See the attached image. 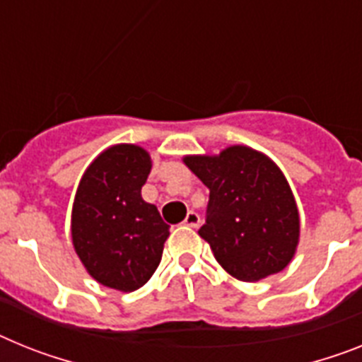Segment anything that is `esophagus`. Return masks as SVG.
Listing matches in <instances>:
<instances>
[{
	"instance_id": "esophagus-1",
	"label": "esophagus",
	"mask_w": 362,
	"mask_h": 362,
	"mask_svg": "<svg viewBox=\"0 0 362 362\" xmlns=\"http://www.w3.org/2000/svg\"><path fill=\"white\" fill-rule=\"evenodd\" d=\"M184 224L191 228H199L200 226V215L197 211H187L186 218H184Z\"/></svg>"
}]
</instances>
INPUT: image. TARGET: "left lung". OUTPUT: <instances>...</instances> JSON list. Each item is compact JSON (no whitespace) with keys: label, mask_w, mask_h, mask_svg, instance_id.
Masks as SVG:
<instances>
[{"label":"left lung","mask_w":362,"mask_h":362,"mask_svg":"<svg viewBox=\"0 0 362 362\" xmlns=\"http://www.w3.org/2000/svg\"><path fill=\"white\" fill-rule=\"evenodd\" d=\"M184 162L209 189L199 235L228 274L257 281L289 265L298 245V209L269 158L235 145L218 156H187Z\"/></svg>","instance_id":"left-lung-1"}]
</instances>
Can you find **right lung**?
Returning a JSON list of instances; mask_svg holds the SVG:
<instances>
[{"label":"right lung","mask_w":362,"mask_h":362,"mask_svg":"<svg viewBox=\"0 0 362 362\" xmlns=\"http://www.w3.org/2000/svg\"><path fill=\"white\" fill-rule=\"evenodd\" d=\"M151 156L117 145L93 160L73 204V247L86 270L110 289H139L160 265L169 224L141 199Z\"/></svg>","instance_id":"add662e5"}]
</instances>
